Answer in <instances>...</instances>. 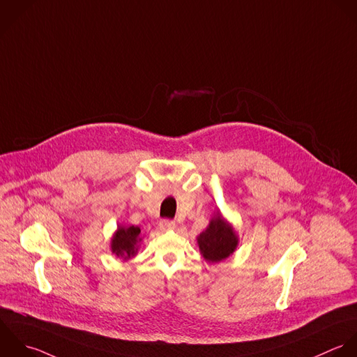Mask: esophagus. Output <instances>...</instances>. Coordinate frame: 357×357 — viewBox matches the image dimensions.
Segmentation results:
<instances>
[{
  "label": "esophagus",
  "mask_w": 357,
  "mask_h": 357,
  "mask_svg": "<svg viewBox=\"0 0 357 357\" xmlns=\"http://www.w3.org/2000/svg\"><path fill=\"white\" fill-rule=\"evenodd\" d=\"M160 228L164 231H169L175 228V222L172 220H161L160 221Z\"/></svg>",
  "instance_id": "obj_1"
}]
</instances>
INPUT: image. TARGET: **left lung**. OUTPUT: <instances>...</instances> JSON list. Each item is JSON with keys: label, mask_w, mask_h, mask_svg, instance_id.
I'll use <instances>...</instances> for the list:
<instances>
[{"label": "left lung", "mask_w": 357, "mask_h": 357, "mask_svg": "<svg viewBox=\"0 0 357 357\" xmlns=\"http://www.w3.org/2000/svg\"><path fill=\"white\" fill-rule=\"evenodd\" d=\"M197 242L202 255L210 263H217L227 259L234 253L238 245L235 232L221 215L211 220L208 228L197 238Z\"/></svg>", "instance_id": "left-lung-1"}]
</instances>
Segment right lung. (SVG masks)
<instances>
[{"label":"right lung","instance_id":"right-lung-1","mask_svg":"<svg viewBox=\"0 0 357 357\" xmlns=\"http://www.w3.org/2000/svg\"><path fill=\"white\" fill-rule=\"evenodd\" d=\"M139 234L140 229L137 227H119L111 243L112 253L125 259L133 256L136 252V245L140 241Z\"/></svg>","mask_w":357,"mask_h":357}]
</instances>
